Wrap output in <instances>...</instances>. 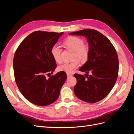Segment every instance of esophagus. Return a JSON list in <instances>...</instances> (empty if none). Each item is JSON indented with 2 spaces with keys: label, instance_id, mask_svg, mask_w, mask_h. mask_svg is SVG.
Listing matches in <instances>:
<instances>
[{
  "label": "esophagus",
  "instance_id": "obj_1",
  "mask_svg": "<svg viewBox=\"0 0 134 134\" xmlns=\"http://www.w3.org/2000/svg\"><path fill=\"white\" fill-rule=\"evenodd\" d=\"M67 77H71V76H72V74H67Z\"/></svg>",
  "mask_w": 134,
  "mask_h": 134
}]
</instances>
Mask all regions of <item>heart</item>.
Wrapping results in <instances>:
<instances>
[{
	"instance_id": "heart-1",
	"label": "heart",
	"mask_w": 134,
	"mask_h": 134,
	"mask_svg": "<svg viewBox=\"0 0 134 134\" xmlns=\"http://www.w3.org/2000/svg\"><path fill=\"white\" fill-rule=\"evenodd\" d=\"M64 45L75 52L74 60L70 63H64L58 67V70L70 74L74 72L80 64L79 59L82 62H85L90 56V47L84 44V41L79 37L70 36L64 41ZM62 49L58 44H55L51 48V53L53 59L56 62L60 63L62 62ZM78 59H77V58Z\"/></svg>"
}]
</instances>
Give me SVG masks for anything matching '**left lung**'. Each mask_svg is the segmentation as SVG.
Wrapping results in <instances>:
<instances>
[{"mask_svg": "<svg viewBox=\"0 0 134 134\" xmlns=\"http://www.w3.org/2000/svg\"><path fill=\"white\" fill-rule=\"evenodd\" d=\"M70 34L85 36L90 47L89 59L79 71L91 75L74 74L77 80L74 93L84 102H98L110 93L117 81L119 66L117 52L108 38L97 30L84 29Z\"/></svg>", "mask_w": 134, "mask_h": 134, "instance_id": "obj_1", "label": "left lung"}]
</instances>
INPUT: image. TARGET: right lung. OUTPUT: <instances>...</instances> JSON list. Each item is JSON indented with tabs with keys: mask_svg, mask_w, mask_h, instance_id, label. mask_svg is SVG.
<instances>
[{
	"mask_svg": "<svg viewBox=\"0 0 134 134\" xmlns=\"http://www.w3.org/2000/svg\"><path fill=\"white\" fill-rule=\"evenodd\" d=\"M63 32L36 31L23 40L13 58L14 79L18 89L27 100L39 106L54 103L67 79L60 71L46 79L57 67L51 51Z\"/></svg>",
	"mask_w": 134,
	"mask_h": 134,
	"instance_id": "add662e5",
	"label": "right lung"
}]
</instances>
